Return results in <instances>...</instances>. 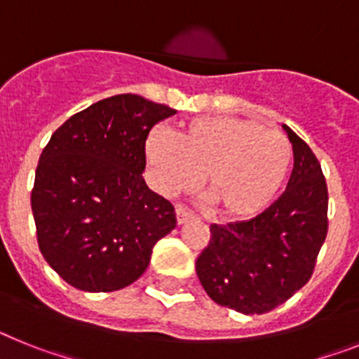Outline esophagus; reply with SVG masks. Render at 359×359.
<instances>
[{
	"instance_id": "esophagus-1",
	"label": "esophagus",
	"mask_w": 359,
	"mask_h": 359,
	"mask_svg": "<svg viewBox=\"0 0 359 359\" xmlns=\"http://www.w3.org/2000/svg\"><path fill=\"white\" fill-rule=\"evenodd\" d=\"M194 215H192V212L187 210L183 205H176V219H177V224H183L187 223L189 219H192Z\"/></svg>"
}]
</instances>
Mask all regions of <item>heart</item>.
Here are the masks:
<instances>
[{"instance_id":"heart-1","label":"heart","mask_w":359,"mask_h":359,"mask_svg":"<svg viewBox=\"0 0 359 359\" xmlns=\"http://www.w3.org/2000/svg\"><path fill=\"white\" fill-rule=\"evenodd\" d=\"M145 152L161 194L192 190L205 176L210 207L230 221L261 214L286 182L293 158L286 136L237 116L190 120L176 138L156 129Z\"/></svg>"}]
</instances>
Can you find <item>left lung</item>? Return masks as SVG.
<instances>
[{"mask_svg": "<svg viewBox=\"0 0 359 359\" xmlns=\"http://www.w3.org/2000/svg\"><path fill=\"white\" fill-rule=\"evenodd\" d=\"M293 145L284 194L248 221L212 224L196 261L203 290L215 304L262 315L293 297L313 275L327 236V185L309 145L282 126Z\"/></svg>", "mask_w": 359, "mask_h": 359, "instance_id": "left-lung-1", "label": "left lung"}]
</instances>
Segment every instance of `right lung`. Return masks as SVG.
<instances>
[{
	"label": "right lung",
	"instance_id": "obj_1",
	"mask_svg": "<svg viewBox=\"0 0 359 359\" xmlns=\"http://www.w3.org/2000/svg\"><path fill=\"white\" fill-rule=\"evenodd\" d=\"M174 113L140 95H115L69 116L43 149L30 198L37 243L69 286H129L176 228L174 207L142 176L149 133Z\"/></svg>",
	"mask_w": 359,
	"mask_h": 359
}]
</instances>
